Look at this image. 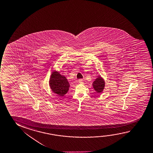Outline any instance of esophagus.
Here are the masks:
<instances>
[{"label": "esophagus", "instance_id": "1", "mask_svg": "<svg viewBox=\"0 0 153 153\" xmlns=\"http://www.w3.org/2000/svg\"><path fill=\"white\" fill-rule=\"evenodd\" d=\"M78 82H79V83H80V84H83L84 83V82H83V80H82V79H79V80H78Z\"/></svg>", "mask_w": 153, "mask_h": 153}]
</instances>
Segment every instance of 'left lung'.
<instances>
[{
  "mask_svg": "<svg viewBox=\"0 0 153 153\" xmlns=\"http://www.w3.org/2000/svg\"><path fill=\"white\" fill-rule=\"evenodd\" d=\"M93 88L94 89L95 92L97 93L102 92L105 86V82L101 76H99L98 78L95 79V80L93 82Z\"/></svg>",
  "mask_w": 153,
  "mask_h": 153,
  "instance_id": "left-lung-1",
  "label": "left lung"
}]
</instances>
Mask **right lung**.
I'll use <instances>...</instances> for the list:
<instances>
[{
    "label": "right lung",
    "instance_id": "1",
    "mask_svg": "<svg viewBox=\"0 0 153 153\" xmlns=\"http://www.w3.org/2000/svg\"><path fill=\"white\" fill-rule=\"evenodd\" d=\"M49 85L51 90L59 97H63L68 92L70 85L65 76L54 71L50 76Z\"/></svg>",
    "mask_w": 153,
    "mask_h": 153
}]
</instances>
